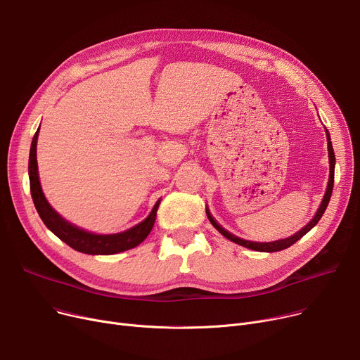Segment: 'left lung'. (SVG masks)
I'll list each match as a JSON object with an SVG mask.
<instances>
[{"label":"left lung","mask_w":360,"mask_h":360,"mask_svg":"<svg viewBox=\"0 0 360 360\" xmlns=\"http://www.w3.org/2000/svg\"><path fill=\"white\" fill-rule=\"evenodd\" d=\"M326 134H327L328 162H330L328 184H327L326 194H324V197H323V201H321V204H320V207H319V210H317L316 215H314L313 219H311V221H309L305 227H302L300 231H297L295 234H292V236H290V237L281 238V240L268 242V243H257V242L243 240V238H240V237H237V236H234V234L229 233L226 229H223L217 221L214 220V217L211 215L210 210L205 207V212H207V217H208L210 223H211L215 229H217V230H219V231H220L226 238H229V240H231V242H234V243H237V245H240V246H245V248H248V249L256 250V252H279V250H283V249H286V248L292 246L295 242H298L300 238H301L304 234H307L311 229H313V227L319 223V220L323 217V214H324V211H326V208H327V205H328V201H330V197H331V193H333V184H334V165H336V158H334V150H333V146H331V140H330V134H328L327 129H326Z\"/></svg>","instance_id":"obj_1"}]
</instances>
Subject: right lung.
I'll list each match as a JSON object with an SVG mask.
<instances>
[{"label": "right lung", "mask_w": 360, "mask_h": 360, "mask_svg": "<svg viewBox=\"0 0 360 360\" xmlns=\"http://www.w3.org/2000/svg\"><path fill=\"white\" fill-rule=\"evenodd\" d=\"M39 129L33 137L30 156H29V178H30V193L34 202V207L40 215V219L53 234H56L62 242H65L72 249L86 255H114L133 249L139 246L153 229L156 220V211L159 208L160 200L155 204L150 214L141 223L134 227L114 234H97L91 233L84 229H79L74 224L66 221L63 217L51 207L47 202L39 181V169L36 159V148H37Z\"/></svg>", "instance_id": "right-lung-1"}]
</instances>
